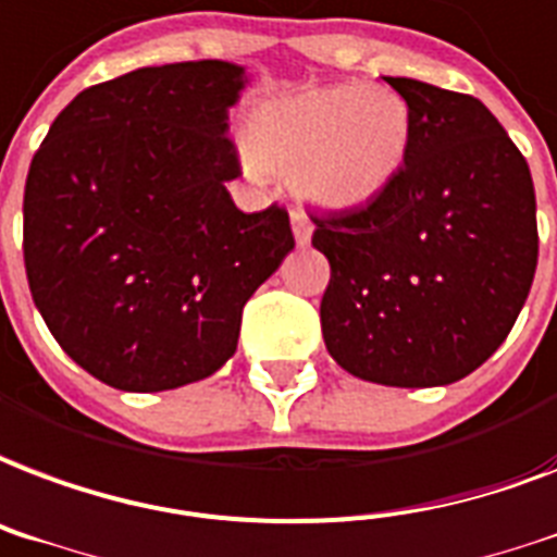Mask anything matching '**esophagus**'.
Masks as SVG:
<instances>
[{
	"label": "esophagus",
	"mask_w": 557,
	"mask_h": 557,
	"mask_svg": "<svg viewBox=\"0 0 557 557\" xmlns=\"http://www.w3.org/2000/svg\"><path fill=\"white\" fill-rule=\"evenodd\" d=\"M292 231H295L297 248H307L312 239V222L304 210H292Z\"/></svg>",
	"instance_id": "esophagus-1"
}]
</instances>
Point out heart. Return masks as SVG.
Here are the masks:
<instances>
[{"label": "heart", "mask_w": 557, "mask_h": 557, "mask_svg": "<svg viewBox=\"0 0 557 557\" xmlns=\"http://www.w3.org/2000/svg\"><path fill=\"white\" fill-rule=\"evenodd\" d=\"M245 143L260 169L295 177L307 203L356 212L380 201L403 172L411 110L385 84L335 81L262 101Z\"/></svg>", "instance_id": "b5f03b06"}]
</instances>
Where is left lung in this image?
<instances>
[{
  "label": "left lung",
  "mask_w": 557,
  "mask_h": 557,
  "mask_svg": "<svg viewBox=\"0 0 557 557\" xmlns=\"http://www.w3.org/2000/svg\"><path fill=\"white\" fill-rule=\"evenodd\" d=\"M411 110L403 172L380 201L315 219L330 260L324 345L394 388L449 385L496 354L537 269L525 157L473 96L385 78Z\"/></svg>",
  "instance_id": "8db88e82"
}]
</instances>
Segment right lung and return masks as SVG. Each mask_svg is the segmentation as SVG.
Segmentation results:
<instances>
[{"mask_svg": "<svg viewBox=\"0 0 557 557\" xmlns=\"http://www.w3.org/2000/svg\"><path fill=\"white\" fill-rule=\"evenodd\" d=\"M231 61L143 66L78 92L34 154L23 253L34 307L96 380L169 392L207 380L242 309L295 248L288 212H242Z\"/></svg>", "mask_w": 557, "mask_h": 557, "instance_id": "obj_1", "label": "right lung"}]
</instances>
